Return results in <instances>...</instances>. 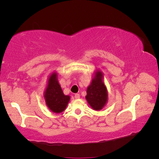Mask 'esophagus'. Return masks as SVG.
<instances>
[{
	"instance_id": "obj_1",
	"label": "esophagus",
	"mask_w": 159,
	"mask_h": 159,
	"mask_svg": "<svg viewBox=\"0 0 159 159\" xmlns=\"http://www.w3.org/2000/svg\"><path fill=\"white\" fill-rule=\"evenodd\" d=\"M74 98H76V99H79L80 98V95L79 94H75V95H74Z\"/></svg>"
}]
</instances>
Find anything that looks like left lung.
Listing matches in <instances>:
<instances>
[{
	"mask_svg": "<svg viewBox=\"0 0 159 159\" xmlns=\"http://www.w3.org/2000/svg\"><path fill=\"white\" fill-rule=\"evenodd\" d=\"M102 76L101 71H97L91 84L87 89L85 98L88 104L95 110L102 109L107 101V90L102 82Z\"/></svg>",
	"mask_w": 159,
	"mask_h": 159,
	"instance_id": "left-lung-1",
	"label": "left lung"
}]
</instances>
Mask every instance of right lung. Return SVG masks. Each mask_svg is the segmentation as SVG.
Here are the masks:
<instances>
[{"label":"right lung","instance_id":"right-lung-1","mask_svg":"<svg viewBox=\"0 0 159 159\" xmlns=\"http://www.w3.org/2000/svg\"><path fill=\"white\" fill-rule=\"evenodd\" d=\"M44 97L47 106L52 111L61 113L66 109L70 97L63 93L58 83L57 74L53 73L50 76Z\"/></svg>","mask_w":159,"mask_h":159}]
</instances>
